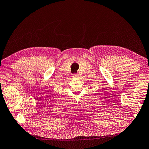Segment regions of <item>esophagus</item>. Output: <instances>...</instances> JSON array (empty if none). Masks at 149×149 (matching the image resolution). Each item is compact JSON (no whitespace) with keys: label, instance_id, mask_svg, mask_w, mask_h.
<instances>
[{"label":"esophagus","instance_id":"1","mask_svg":"<svg viewBox=\"0 0 149 149\" xmlns=\"http://www.w3.org/2000/svg\"><path fill=\"white\" fill-rule=\"evenodd\" d=\"M78 76H79V75H78L77 74H72V77H73V78H77V77H78Z\"/></svg>","mask_w":149,"mask_h":149}]
</instances>
